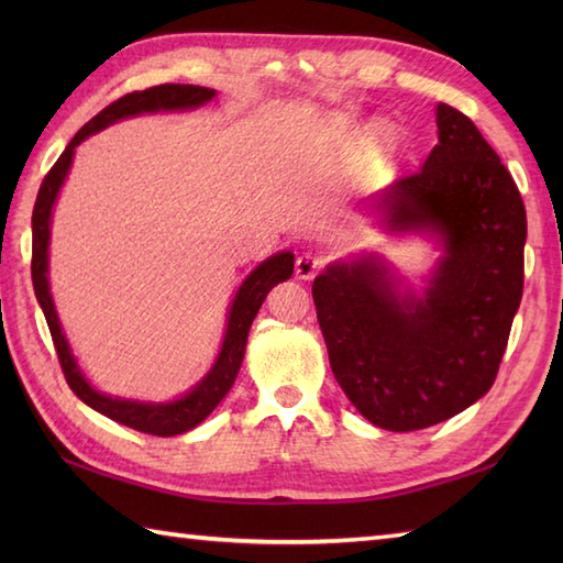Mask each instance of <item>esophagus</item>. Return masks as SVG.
Masks as SVG:
<instances>
[{"label":"esophagus","instance_id":"1","mask_svg":"<svg viewBox=\"0 0 563 563\" xmlns=\"http://www.w3.org/2000/svg\"><path fill=\"white\" fill-rule=\"evenodd\" d=\"M324 263H327V256L314 254V251H302V254L297 256V261H295L297 278H300V280H312L314 275L321 268H324Z\"/></svg>","mask_w":563,"mask_h":563}]
</instances>
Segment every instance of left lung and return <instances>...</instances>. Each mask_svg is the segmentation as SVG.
<instances>
[{"instance_id": "left-lung-1", "label": "left lung", "mask_w": 563, "mask_h": 563, "mask_svg": "<svg viewBox=\"0 0 563 563\" xmlns=\"http://www.w3.org/2000/svg\"><path fill=\"white\" fill-rule=\"evenodd\" d=\"M435 123L421 169L367 202L382 232L438 244L426 288L413 292L375 251L333 261L312 285L336 382L394 433L448 421L492 389L522 297L520 190L464 113L438 103Z\"/></svg>"}]
</instances>
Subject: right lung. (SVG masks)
I'll list each match as a JSON object with an SVG mask.
<instances>
[{
    "label": "right lung",
    "mask_w": 563,
    "mask_h": 563,
    "mask_svg": "<svg viewBox=\"0 0 563 563\" xmlns=\"http://www.w3.org/2000/svg\"><path fill=\"white\" fill-rule=\"evenodd\" d=\"M214 97H218V91L208 87H196V84H159V87L133 91L128 93V97L113 101L111 106H106L99 115H93L91 121L69 140L65 152L59 154V159L55 162L53 169L43 178L38 198H35V206H33V220H31L33 290L45 314L47 329H51L59 365H63L69 389L75 391L84 404L91 406L93 411L103 413L106 418H111V421L140 430V433H150L159 438L181 435L186 430L196 428L198 423L206 421V418L214 411V406L224 399V394L232 389L239 367H242V361H244L249 329L254 324L258 309L263 300H266L271 288H275V285L283 280H288L292 275L295 254L292 251H278V254L261 261L258 266L246 275L244 283L239 285V290L234 292L230 312H227L224 339H222L218 357H214V363L206 373V377L196 382V385L186 394L169 401H140V399L111 397V394H103L93 387L87 379V375L81 373V367L77 365V357L71 355L63 324H59L57 309L51 295V278H47V263H51V251L47 249H51L53 208L57 202L59 188H63L65 178L71 169L75 152L84 140L101 133L103 128H109L118 121H125V118H135L142 113L194 111V109H200V106L210 103Z\"/></svg>",
    "instance_id": "right-lung-1"
}]
</instances>
